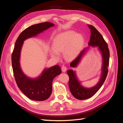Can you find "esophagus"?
<instances>
[{
  "instance_id": "34e87169",
  "label": "esophagus",
  "mask_w": 123,
  "mask_h": 123,
  "mask_svg": "<svg viewBox=\"0 0 123 123\" xmlns=\"http://www.w3.org/2000/svg\"><path fill=\"white\" fill-rule=\"evenodd\" d=\"M61 70H62V71L63 72H66V70H67V67H66L65 66H64V65H63L62 66V68H61Z\"/></svg>"
}]
</instances>
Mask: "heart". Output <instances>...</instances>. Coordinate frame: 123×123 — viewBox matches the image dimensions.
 I'll list each match as a JSON object with an SVG mask.
<instances>
[{"label": "heart", "mask_w": 123, "mask_h": 123, "mask_svg": "<svg viewBox=\"0 0 123 123\" xmlns=\"http://www.w3.org/2000/svg\"><path fill=\"white\" fill-rule=\"evenodd\" d=\"M83 43V38L80 34L76 35L72 31L61 33L53 41V48L50 49L52 56L59 57V51H64L67 56L74 57L76 55Z\"/></svg>", "instance_id": "obj_1"}]
</instances>
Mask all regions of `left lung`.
I'll return each mask as SVG.
<instances>
[{"mask_svg": "<svg viewBox=\"0 0 123 123\" xmlns=\"http://www.w3.org/2000/svg\"><path fill=\"white\" fill-rule=\"evenodd\" d=\"M91 30L90 40L88 43L89 46L98 47L101 52L103 57L102 73L98 83L91 88H85L82 86L77 79L75 71L72 70L67 71L69 77V86L70 90L73 96L76 98L80 100L86 99L92 97L102 87L104 84L108 73V67L109 60V50L107 44L100 33L91 25H88ZM89 47L84 48L77 56V57L70 64V66L75 68L80 63L84 54L86 52Z\"/></svg>", "mask_w": 123, "mask_h": 123, "instance_id": "1", "label": "left lung"}]
</instances>
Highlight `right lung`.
Returning <instances> with one entry per match:
<instances>
[{
  "mask_svg": "<svg viewBox=\"0 0 123 123\" xmlns=\"http://www.w3.org/2000/svg\"><path fill=\"white\" fill-rule=\"evenodd\" d=\"M54 25L44 22L31 25L22 32L18 37L12 54V64L15 79L18 87L29 98L37 101H43L50 96L52 89V81L61 73L58 65L44 69L41 74L36 79H31L22 71L20 66V55L24 41L53 26Z\"/></svg>",
  "mask_w": 123,
  "mask_h": 123,
  "instance_id": "obj_1",
  "label": "right lung"
}]
</instances>
